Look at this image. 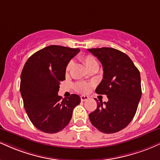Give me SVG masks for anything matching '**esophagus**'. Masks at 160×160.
<instances>
[{
    "instance_id": "34e87169",
    "label": "esophagus",
    "mask_w": 160,
    "mask_h": 160,
    "mask_svg": "<svg viewBox=\"0 0 160 160\" xmlns=\"http://www.w3.org/2000/svg\"><path fill=\"white\" fill-rule=\"evenodd\" d=\"M80 99H81V101H85L88 99V97L86 95H81L80 96Z\"/></svg>"
}]
</instances>
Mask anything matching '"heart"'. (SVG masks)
Instances as JSON below:
<instances>
[{"mask_svg":"<svg viewBox=\"0 0 160 160\" xmlns=\"http://www.w3.org/2000/svg\"><path fill=\"white\" fill-rule=\"evenodd\" d=\"M80 60H81L83 64L86 65V67L87 68L88 70L90 68H93V67H98V62L96 60L95 58L92 56L87 55V56H80ZM72 67V62H69L68 65L66 67V71L68 72V71L71 70ZM76 87L77 91L79 92H81V93H86L88 91V88H89V85L86 82H78L75 86Z\"/></svg>","mask_w":160,"mask_h":160,"instance_id":"heart-1","label":"heart"}]
</instances>
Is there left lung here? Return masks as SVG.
I'll return each instance as SVG.
<instances>
[{
	"label": "left lung",
	"mask_w": 160,
	"mask_h": 160,
	"mask_svg": "<svg viewBox=\"0 0 160 160\" xmlns=\"http://www.w3.org/2000/svg\"><path fill=\"white\" fill-rule=\"evenodd\" d=\"M103 65V75L95 92L106 95L88 115L94 127L104 133H114L126 128L135 115L142 96L139 71L126 53L112 48L88 49Z\"/></svg>",
	"instance_id": "obj_1"
}]
</instances>
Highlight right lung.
<instances>
[{"label": "right lung", "instance_id": "right-lung-1", "mask_svg": "<svg viewBox=\"0 0 160 160\" xmlns=\"http://www.w3.org/2000/svg\"><path fill=\"white\" fill-rule=\"evenodd\" d=\"M79 51V48L48 46L33 53L23 68L20 91L24 109L32 124L42 132L61 131L80 103V96L75 94L62 100L58 95L67 65Z\"/></svg>", "mask_w": 160, "mask_h": 160}]
</instances>
